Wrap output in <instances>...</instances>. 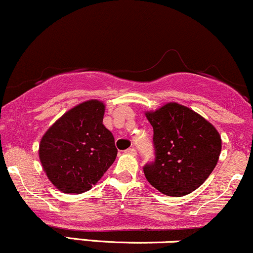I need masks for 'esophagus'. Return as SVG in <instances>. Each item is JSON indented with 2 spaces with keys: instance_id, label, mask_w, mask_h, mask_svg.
<instances>
[{
  "instance_id": "obj_1",
  "label": "esophagus",
  "mask_w": 253,
  "mask_h": 253,
  "mask_svg": "<svg viewBox=\"0 0 253 253\" xmlns=\"http://www.w3.org/2000/svg\"><path fill=\"white\" fill-rule=\"evenodd\" d=\"M125 152L128 153V155H132V156L136 155V150L134 149V147H129V149H127L126 151H125Z\"/></svg>"
}]
</instances>
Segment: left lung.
<instances>
[{
	"mask_svg": "<svg viewBox=\"0 0 253 253\" xmlns=\"http://www.w3.org/2000/svg\"><path fill=\"white\" fill-rule=\"evenodd\" d=\"M153 127L155 161L144 165L151 185L168 196L193 193L214 170L221 138L213 125L178 103L146 113Z\"/></svg>",
	"mask_w": 253,
	"mask_h": 253,
	"instance_id": "left-lung-1",
	"label": "left lung"
}]
</instances>
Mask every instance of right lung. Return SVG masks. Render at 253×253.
I'll return each mask as SVG.
<instances>
[{
  "instance_id": "obj_1",
  "label": "right lung",
  "mask_w": 253,
  "mask_h": 253,
  "mask_svg": "<svg viewBox=\"0 0 253 253\" xmlns=\"http://www.w3.org/2000/svg\"><path fill=\"white\" fill-rule=\"evenodd\" d=\"M104 104L91 100L69 110L42 136L39 157L48 179L60 191L89 190L117 158L112 132L103 126Z\"/></svg>"
}]
</instances>
